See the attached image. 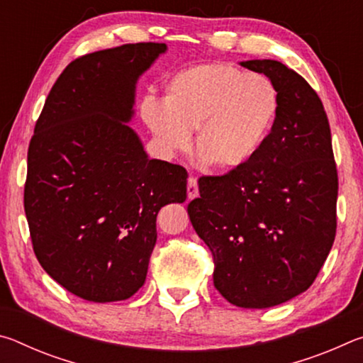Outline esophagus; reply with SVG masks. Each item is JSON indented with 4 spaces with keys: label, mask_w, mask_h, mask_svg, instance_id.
<instances>
[{
    "label": "esophagus",
    "mask_w": 363,
    "mask_h": 363,
    "mask_svg": "<svg viewBox=\"0 0 363 363\" xmlns=\"http://www.w3.org/2000/svg\"><path fill=\"white\" fill-rule=\"evenodd\" d=\"M187 196L189 200H194L195 196H199V186H196L195 177H189L187 182Z\"/></svg>",
    "instance_id": "1"
}]
</instances>
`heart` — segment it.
Segmentation results:
<instances>
[{"mask_svg": "<svg viewBox=\"0 0 363 363\" xmlns=\"http://www.w3.org/2000/svg\"><path fill=\"white\" fill-rule=\"evenodd\" d=\"M279 112V94L262 73L211 62L182 69L164 86V101L149 96L140 115L164 152H195L211 168L247 167L266 143Z\"/></svg>", "mask_w": 363, "mask_h": 363, "instance_id": "1", "label": "heart"}]
</instances>
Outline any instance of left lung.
Instances as JSON below:
<instances>
[{
	"mask_svg": "<svg viewBox=\"0 0 363 363\" xmlns=\"http://www.w3.org/2000/svg\"><path fill=\"white\" fill-rule=\"evenodd\" d=\"M242 67L279 94L266 143L247 167L199 179L187 213L214 257L213 281L230 304L266 309L315 280L335 242L337 173L323 104L279 60Z\"/></svg>",
	"mask_w": 363,
	"mask_h": 363,
	"instance_id": "8db88e82",
	"label": "left lung"
}]
</instances>
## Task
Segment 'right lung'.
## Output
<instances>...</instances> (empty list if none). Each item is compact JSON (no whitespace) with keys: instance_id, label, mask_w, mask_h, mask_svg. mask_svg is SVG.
I'll return each instance as SVG.
<instances>
[{"instance_id":"1","label":"right lung","mask_w":363,"mask_h":363,"mask_svg":"<svg viewBox=\"0 0 363 363\" xmlns=\"http://www.w3.org/2000/svg\"><path fill=\"white\" fill-rule=\"evenodd\" d=\"M167 49L136 43L73 60L30 140L23 206L33 251L86 301H123L144 285L157 214L187 199V171L150 160L130 126L139 78Z\"/></svg>"}]
</instances>
